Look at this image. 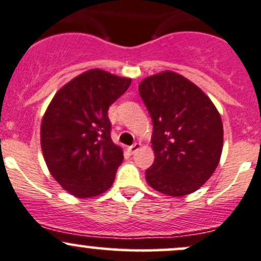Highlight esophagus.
Listing matches in <instances>:
<instances>
[{"label":"esophagus","instance_id":"esophagus-1","mask_svg":"<svg viewBox=\"0 0 261 261\" xmlns=\"http://www.w3.org/2000/svg\"><path fill=\"white\" fill-rule=\"evenodd\" d=\"M140 147H141V144H139V142H135V144L131 145L130 147H128V151H130V153H135Z\"/></svg>","mask_w":261,"mask_h":261}]
</instances>
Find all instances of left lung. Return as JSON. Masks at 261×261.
<instances>
[{
  "label": "left lung",
  "mask_w": 261,
  "mask_h": 261,
  "mask_svg": "<svg viewBox=\"0 0 261 261\" xmlns=\"http://www.w3.org/2000/svg\"><path fill=\"white\" fill-rule=\"evenodd\" d=\"M139 91L153 124L154 162L146 170V181L167 196L193 193L219 163L223 124L218 110L196 84L171 70L145 78Z\"/></svg>",
  "instance_id": "1"
}]
</instances>
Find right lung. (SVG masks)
<instances>
[{
  "label": "right lung",
  "instance_id": "add662e5",
  "mask_svg": "<svg viewBox=\"0 0 261 261\" xmlns=\"http://www.w3.org/2000/svg\"><path fill=\"white\" fill-rule=\"evenodd\" d=\"M131 79L90 69L57 91L41 124V146L51 176L78 198L104 193L124 156L111 140L108 110Z\"/></svg>",
  "mask_w": 261,
  "mask_h": 261
}]
</instances>
